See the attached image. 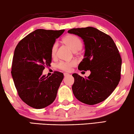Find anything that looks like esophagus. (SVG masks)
<instances>
[{"label": "esophagus", "mask_w": 134, "mask_h": 134, "mask_svg": "<svg viewBox=\"0 0 134 134\" xmlns=\"http://www.w3.org/2000/svg\"><path fill=\"white\" fill-rule=\"evenodd\" d=\"M69 74L68 73H66V72H65V73H64V76H65V77H66V76H68V75H69Z\"/></svg>", "instance_id": "34e87169"}]
</instances>
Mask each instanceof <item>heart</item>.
Returning <instances> with one entry per match:
<instances>
[{
	"label": "heart",
	"instance_id": "1",
	"mask_svg": "<svg viewBox=\"0 0 134 134\" xmlns=\"http://www.w3.org/2000/svg\"><path fill=\"white\" fill-rule=\"evenodd\" d=\"M63 41L66 44H67L69 48H71L72 51L74 52H77V51L80 50L82 48L83 43L81 39L78 36L73 34L67 35L63 38ZM58 48V43L55 42L52 46L51 49V54L53 57H55L56 52H57ZM77 62L75 60H71L68 62H60L58 64L57 66L60 69H62L63 71H69L71 70V68L76 65Z\"/></svg>",
	"mask_w": 134,
	"mask_h": 134
}]
</instances>
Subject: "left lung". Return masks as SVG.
Returning <instances> with one entry per match:
<instances>
[{
  "mask_svg": "<svg viewBox=\"0 0 134 134\" xmlns=\"http://www.w3.org/2000/svg\"><path fill=\"white\" fill-rule=\"evenodd\" d=\"M68 32L79 36L84 42V58L78 69L91 71L85 78L73 74V94L83 103H99L112 94L120 81L121 59L118 48L109 36L94 27L73 28Z\"/></svg>",
  "mask_w": 134,
  "mask_h": 134,
  "instance_id": "left-lung-1",
  "label": "left lung"
}]
</instances>
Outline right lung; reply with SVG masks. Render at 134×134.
Masks as SVG:
<instances>
[{"label":"right lung","instance_id":"obj_1","mask_svg":"<svg viewBox=\"0 0 134 134\" xmlns=\"http://www.w3.org/2000/svg\"><path fill=\"white\" fill-rule=\"evenodd\" d=\"M64 31L38 29L15 47L11 75L19 97L31 107L42 109L55 99L63 74L55 71L48 77L42 72L51 63L52 46Z\"/></svg>","mask_w":134,"mask_h":134}]
</instances>
